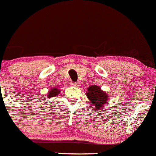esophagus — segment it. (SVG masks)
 <instances>
[{
	"label": "esophagus",
	"mask_w": 156,
	"mask_h": 156,
	"mask_svg": "<svg viewBox=\"0 0 156 156\" xmlns=\"http://www.w3.org/2000/svg\"><path fill=\"white\" fill-rule=\"evenodd\" d=\"M70 85L72 86H78V83H76V82H71L70 83Z\"/></svg>",
	"instance_id": "obj_1"
}]
</instances>
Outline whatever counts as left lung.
I'll return each instance as SVG.
<instances>
[{
    "mask_svg": "<svg viewBox=\"0 0 156 156\" xmlns=\"http://www.w3.org/2000/svg\"><path fill=\"white\" fill-rule=\"evenodd\" d=\"M89 101L94 109L99 110L102 107H107L105 104L108 99V95L104 91H101L98 86H92L88 88V92L86 93Z\"/></svg>",
    "mask_w": 156,
    "mask_h": 156,
    "instance_id": "1",
    "label": "left lung"
}]
</instances>
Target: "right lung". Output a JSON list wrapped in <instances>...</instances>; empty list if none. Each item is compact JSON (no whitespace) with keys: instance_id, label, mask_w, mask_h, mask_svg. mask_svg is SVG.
Wrapping results in <instances>:
<instances>
[{"instance_id":"obj_1","label":"right lung","mask_w":156,"mask_h":156,"mask_svg":"<svg viewBox=\"0 0 156 156\" xmlns=\"http://www.w3.org/2000/svg\"><path fill=\"white\" fill-rule=\"evenodd\" d=\"M59 92H60V91H59V89H56V88H54V89H51V91H49V94H48V98H52V97H55V96H56L57 94H59Z\"/></svg>"}]
</instances>
